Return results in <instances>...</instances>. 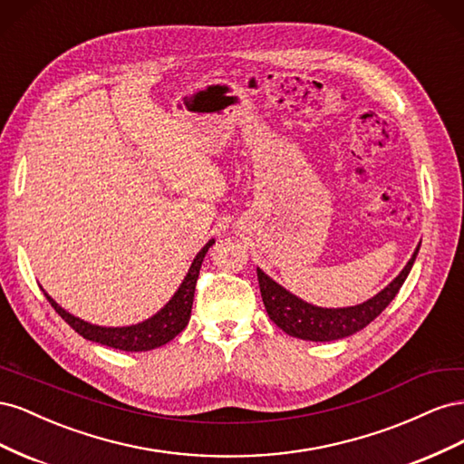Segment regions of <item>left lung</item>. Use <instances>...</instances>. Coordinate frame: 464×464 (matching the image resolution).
<instances>
[{
    "mask_svg": "<svg viewBox=\"0 0 464 464\" xmlns=\"http://www.w3.org/2000/svg\"><path fill=\"white\" fill-rule=\"evenodd\" d=\"M418 249L420 244L411 261L406 263L404 269L399 273V276L382 292L375 294L373 298L353 307H336V310H333V307L331 310L329 307H317L296 298L286 288L276 285L271 276H266L261 269H257V280L265 310L269 314L271 321L276 323V327H280L290 336H296V339L314 343L344 339V336L354 334L356 331L370 325V323L392 302V298L397 296L416 261Z\"/></svg>",
    "mask_w": 464,
    "mask_h": 464,
    "instance_id": "8db88e82",
    "label": "left lung"
}]
</instances>
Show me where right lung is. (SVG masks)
<instances>
[{
    "mask_svg": "<svg viewBox=\"0 0 464 464\" xmlns=\"http://www.w3.org/2000/svg\"><path fill=\"white\" fill-rule=\"evenodd\" d=\"M213 244L215 240H208L207 246L199 251L198 256H195L184 283L179 285L172 300L168 302L157 315H152L143 323H137V325H130V327L92 325V323H87L65 312L63 307L55 304L46 292L44 296L48 298L53 310L62 315V319L67 323V325L75 329L82 339L116 348V350H125V353H147V350H154L166 343H170L176 334H179L186 329L191 317L193 294H195V285H198V278H199L201 263L205 259L208 247Z\"/></svg>",
    "mask_w": 464,
    "mask_h": 464,
    "instance_id": "add662e5",
    "label": "right lung"
}]
</instances>
